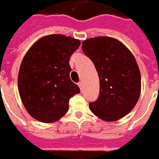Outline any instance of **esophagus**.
<instances>
[{
  "mask_svg": "<svg viewBox=\"0 0 159 159\" xmlns=\"http://www.w3.org/2000/svg\"><path fill=\"white\" fill-rule=\"evenodd\" d=\"M78 86H80V90H82V89H83V83H82L81 81L79 82V83H78Z\"/></svg>",
  "mask_w": 159,
  "mask_h": 159,
  "instance_id": "esophagus-1",
  "label": "esophagus"
}]
</instances>
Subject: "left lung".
<instances>
[{"mask_svg":"<svg viewBox=\"0 0 159 159\" xmlns=\"http://www.w3.org/2000/svg\"><path fill=\"white\" fill-rule=\"evenodd\" d=\"M81 48L99 78V96L89 104L91 111L104 121H117L132 111L139 98L141 75L136 59L111 37L86 39Z\"/></svg>","mask_w":159,"mask_h":159,"instance_id":"8db88e82","label":"left lung"}]
</instances>
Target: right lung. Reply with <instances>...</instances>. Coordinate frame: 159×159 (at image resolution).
I'll list each match as a JSON object with an SVG mask.
<instances>
[{"label": "right lung", "mask_w": 159, "mask_h": 159, "mask_svg": "<svg viewBox=\"0 0 159 159\" xmlns=\"http://www.w3.org/2000/svg\"><path fill=\"white\" fill-rule=\"evenodd\" d=\"M80 40L62 34L41 37L28 49L18 74L20 97L34 119L52 123L68 111L69 99L79 93L70 79V57Z\"/></svg>", "instance_id": "right-lung-1"}]
</instances>
